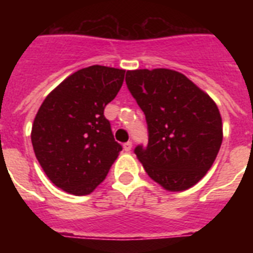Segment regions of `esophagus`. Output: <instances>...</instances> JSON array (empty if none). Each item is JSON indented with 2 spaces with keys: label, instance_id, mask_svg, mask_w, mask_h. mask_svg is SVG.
I'll return each instance as SVG.
<instances>
[{
  "label": "esophagus",
  "instance_id": "esophagus-1",
  "mask_svg": "<svg viewBox=\"0 0 253 253\" xmlns=\"http://www.w3.org/2000/svg\"><path fill=\"white\" fill-rule=\"evenodd\" d=\"M131 148H132V142H126L123 144V150L126 151V152H130Z\"/></svg>",
  "mask_w": 253,
  "mask_h": 253
}]
</instances>
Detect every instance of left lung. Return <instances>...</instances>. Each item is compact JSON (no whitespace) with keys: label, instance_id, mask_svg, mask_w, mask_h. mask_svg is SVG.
<instances>
[{"label":"left lung","instance_id":"1","mask_svg":"<svg viewBox=\"0 0 253 253\" xmlns=\"http://www.w3.org/2000/svg\"><path fill=\"white\" fill-rule=\"evenodd\" d=\"M126 84L146 115L148 143L134 152L147 174L170 192L196 185L212 166L223 139L215 102L172 69L127 71Z\"/></svg>","mask_w":253,"mask_h":253}]
</instances>
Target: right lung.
<instances>
[{
    "instance_id": "right-lung-1",
    "label": "right lung",
    "mask_w": 253,
    "mask_h": 253,
    "mask_svg": "<svg viewBox=\"0 0 253 253\" xmlns=\"http://www.w3.org/2000/svg\"><path fill=\"white\" fill-rule=\"evenodd\" d=\"M123 69L91 65L49 93L34 119L31 142L49 180L75 196L89 194L106 177L122 146L115 142L107 103L118 94Z\"/></svg>"
}]
</instances>
